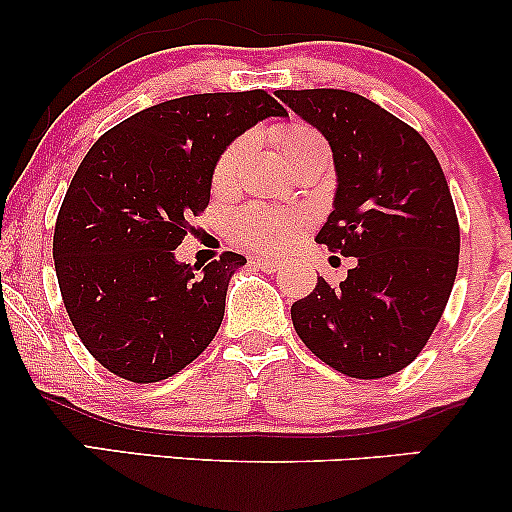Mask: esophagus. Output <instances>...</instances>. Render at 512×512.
Listing matches in <instances>:
<instances>
[{
  "mask_svg": "<svg viewBox=\"0 0 512 512\" xmlns=\"http://www.w3.org/2000/svg\"><path fill=\"white\" fill-rule=\"evenodd\" d=\"M252 264H255L257 269H262V272H269V274H274L276 269L281 267V262L274 260V257H255Z\"/></svg>",
  "mask_w": 512,
  "mask_h": 512,
  "instance_id": "34e87169",
  "label": "esophagus"
}]
</instances>
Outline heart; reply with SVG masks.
<instances>
[{
  "label": "heart",
  "instance_id": "b5f03b06",
  "mask_svg": "<svg viewBox=\"0 0 512 512\" xmlns=\"http://www.w3.org/2000/svg\"><path fill=\"white\" fill-rule=\"evenodd\" d=\"M276 144H279L281 156H284L286 161L310 154V151H327L320 134H317L313 127L301 125V122H291V125L281 127L279 132H276ZM245 149H248V142H245V139H236V142L228 144L226 149H223V154L214 166V178H211L216 190H226V187H231L233 182H236ZM298 228H301V221H298L296 216L276 214V211H269L264 207H248L238 211L231 219L233 238L257 250L286 248V245L296 238Z\"/></svg>",
  "mask_w": 512,
  "mask_h": 512
}]
</instances>
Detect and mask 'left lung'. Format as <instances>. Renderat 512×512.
<instances>
[{
    "instance_id": "left-lung-1",
    "label": "left lung",
    "mask_w": 512,
    "mask_h": 512,
    "mask_svg": "<svg viewBox=\"0 0 512 512\" xmlns=\"http://www.w3.org/2000/svg\"><path fill=\"white\" fill-rule=\"evenodd\" d=\"M332 149L337 190L317 243L356 257L339 286L317 276L291 305L298 337L339 373L375 380L421 354L448 303L460 226L426 139L378 103L339 88L276 91Z\"/></svg>"
}]
</instances>
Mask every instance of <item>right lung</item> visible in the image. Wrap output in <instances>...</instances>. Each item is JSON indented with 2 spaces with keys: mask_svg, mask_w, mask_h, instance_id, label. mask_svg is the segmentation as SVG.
I'll list each match as a JSON object with an SVG mask.
<instances>
[{
  "mask_svg": "<svg viewBox=\"0 0 512 512\" xmlns=\"http://www.w3.org/2000/svg\"><path fill=\"white\" fill-rule=\"evenodd\" d=\"M267 117L289 113L260 88L173 98L108 129L81 161L52 257L69 320L110 373L158 383L216 337L228 281L248 260L223 252L190 267L175 248L207 209L223 149Z\"/></svg>",
  "mask_w": 512,
  "mask_h": 512,
  "instance_id": "obj_1",
  "label": "right lung"
}]
</instances>
